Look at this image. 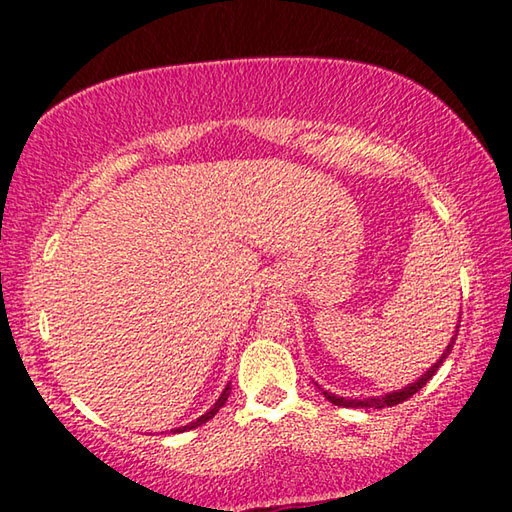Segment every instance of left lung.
Listing matches in <instances>:
<instances>
[{
  "label": "left lung",
  "mask_w": 512,
  "mask_h": 512,
  "mask_svg": "<svg viewBox=\"0 0 512 512\" xmlns=\"http://www.w3.org/2000/svg\"><path fill=\"white\" fill-rule=\"evenodd\" d=\"M458 323H461V320H458ZM456 327H458V325H456ZM456 336H458V329H456V334L452 336V341H449L447 350L443 352V357H440L436 363H433V366H431L427 372H424V375H422L418 381H413V384L400 388V391H393V393H386V395H379V397H363V400H357V397H354V400H348V397H339V395H332V393H327V391H323V395H325L327 400L332 402V404L345 406V409H384V406H395V404H400V402H406L411 395L418 393L420 388H422L424 384H427V381H429L433 375H436V370L440 368V363H443V361L449 357V352H452Z\"/></svg>",
  "instance_id": "1"
}]
</instances>
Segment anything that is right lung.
<instances>
[{"instance_id": "right-lung-1", "label": "right lung", "mask_w": 512, "mask_h": 512, "mask_svg": "<svg viewBox=\"0 0 512 512\" xmlns=\"http://www.w3.org/2000/svg\"><path fill=\"white\" fill-rule=\"evenodd\" d=\"M228 395H230V384L223 388V393H221V397H219V400H216V402H214V406H212V409H210V411H207V413H203V415H201V418H196L194 422H189V424H185V427H178V429H173V433H183V431H189V429H196V427H201V424H205L207 420H212V418H214V415H216V413H219V409H221V406H223L225 402H228Z\"/></svg>"}]
</instances>
